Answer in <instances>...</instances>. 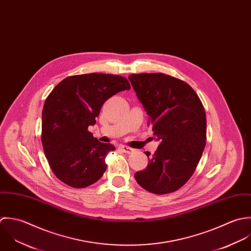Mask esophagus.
I'll return each instance as SVG.
<instances>
[{"label":"esophagus","instance_id":"1","mask_svg":"<svg viewBox=\"0 0 251 251\" xmlns=\"http://www.w3.org/2000/svg\"><path fill=\"white\" fill-rule=\"evenodd\" d=\"M119 149H120V151H122L123 152H125V153H128V154H131L132 152H134L133 149H131V148H129L127 146H120Z\"/></svg>","mask_w":251,"mask_h":251}]
</instances>
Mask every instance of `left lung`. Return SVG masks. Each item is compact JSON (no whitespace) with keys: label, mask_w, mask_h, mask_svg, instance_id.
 Wrapping results in <instances>:
<instances>
[{"label":"left lung","mask_w":251,"mask_h":251,"mask_svg":"<svg viewBox=\"0 0 251 251\" xmlns=\"http://www.w3.org/2000/svg\"><path fill=\"white\" fill-rule=\"evenodd\" d=\"M129 80L149 115L154 138L161 141L147 169L135 178L151 193L175 192L192 176L204 150V107L189 84L169 75H130Z\"/></svg>","instance_id":"obj_1"}]
</instances>
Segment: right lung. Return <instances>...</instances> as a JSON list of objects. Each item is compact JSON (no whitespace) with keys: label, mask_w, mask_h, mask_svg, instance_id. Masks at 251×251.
<instances>
[{"label":"right lung","mask_w":251,"mask_h":251,"mask_svg":"<svg viewBox=\"0 0 251 251\" xmlns=\"http://www.w3.org/2000/svg\"><path fill=\"white\" fill-rule=\"evenodd\" d=\"M131 89L127 78L109 74L68 76L48 96L43 109L42 143L53 174L74 188H84L102 176L105 157L115 151L88 131L103 102Z\"/></svg>","instance_id":"obj_1"}]
</instances>
